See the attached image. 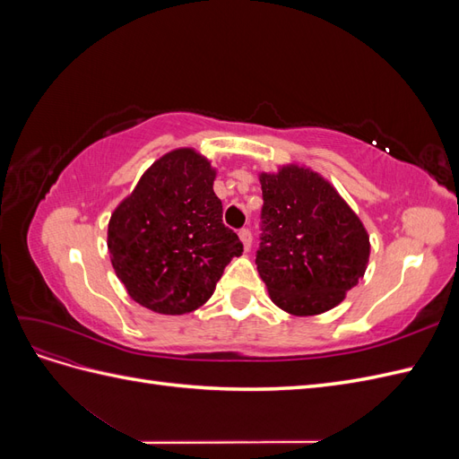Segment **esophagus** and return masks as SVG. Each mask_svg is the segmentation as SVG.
<instances>
[{
  "label": "esophagus",
  "instance_id": "obj_1",
  "mask_svg": "<svg viewBox=\"0 0 459 459\" xmlns=\"http://www.w3.org/2000/svg\"><path fill=\"white\" fill-rule=\"evenodd\" d=\"M239 239H241V243H243V247H245V251H248V248H251V245H253V235H251V231H248L247 228L239 230Z\"/></svg>",
  "mask_w": 459,
  "mask_h": 459
}]
</instances>
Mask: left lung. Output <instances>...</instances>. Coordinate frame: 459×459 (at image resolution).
<instances>
[{
  "label": "left lung",
  "instance_id": "8db88e82",
  "mask_svg": "<svg viewBox=\"0 0 459 459\" xmlns=\"http://www.w3.org/2000/svg\"><path fill=\"white\" fill-rule=\"evenodd\" d=\"M256 268L270 299L293 316L335 308L369 260V235L325 178L299 164L262 172Z\"/></svg>",
  "mask_w": 459,
  "mask_h": 459
}]
</instances>
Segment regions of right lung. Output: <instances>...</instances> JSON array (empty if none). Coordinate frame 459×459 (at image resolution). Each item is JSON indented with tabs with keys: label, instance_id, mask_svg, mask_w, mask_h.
<instances>
[{
	"label": "right lung",
	"instance_id": "right-lung-1",
	"mask_svg": "<svg viewBox=\"0 0 459 459\" xmlns=\"http://www.w3.org/2000/svg\"><path fill=\"white\" fill-rule=\"evenodd\" d=\"M216 170L195 149H174L152 162L108 220L110 262L142 307L179 316L212 297L233 256L238 233L221 221Z\"/></svg>",
	"mask_w": 459,
	"mask_h": 459
}]
</instances>
